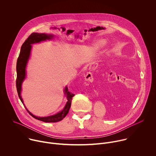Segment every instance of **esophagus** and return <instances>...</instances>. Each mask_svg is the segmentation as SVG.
<instances>
[{
  "label": "esophagus",
  "mask_w": 156,
  "mask_h": 156,
  "mask_svg": "<svg viewBox=\"0 0 156 156\" xmlns=\"http://www.w3.org/2000/svg\"><path fill=\"white\" fill-rule=\"evenodd\" d=\"M94 65H96V63H94ZM94 68V67H93ZM85 80L87 81H90V82H93V75L91 74V73L89 72L87 73L86 76H85Z\"/></svg>",
  "instance_id": "obj_1"
}]
</instances>
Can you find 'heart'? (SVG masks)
<instances>
[{
  "label": "heart",
  "instance_id": "b5f03b06",
  "mask_svg": "<svg viewBox=\"0 0 156 156\" xmlns=\"http://www.w3.org/2000/svg\"><path fill=\"white\" fill-rule=\"evenodd\" d=\"M104 44V41L102 39H99L96 41L94 44H93V46L96 48H100L102 47Z\"/></svg>",
  "mask_w": 156,
  "mask_h": 156
}]
</instances>
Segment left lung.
Returning a JSON list of instances; mask_svg holds the SVG:
<instances>
[{
  "instance_id": "left-lung-1",
  "label": "left lung",
  "mask_w": 156,
  "mask_h": 156,
  "mask_svg": "<svg viewBox=\"0 0 156 156\" xmlns=\"http://www.w3.org/2000/svg\"><path fill=\"white\" fill-rule=\"evenodd\" d=\"M119 71H120V75L126 78H133L136 74V66H133L131 64L122 65L119 67Z\"/></svg>"
}]
</instances>
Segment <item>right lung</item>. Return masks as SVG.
I'll list each match as a JSON object with an SVG mask.
<instances>
[{"label": "right lung", "mask_w": 156, "mask_h": 156, "mask_svg": "<svg viewBox=\"0 0 156 156\" xmlns=\"http://www.w3.org/2000/svg\"><path fill=\"white\" fill-rule=\"evenodd\" d=\"M53 36L51 34H47L45 33H32L28 38L24 42L23 45L21 46V51L20 52L19 57L17 59L16 62V90L18 92V94L19 96L20 99L21 100V102L23 103V100L20 96L21 91V84L22 82L23 81L25 76H26V71L25 68L27 66V62L29 59L30 52L31 49V44L39 42L42 41H44L46 39H50ZM65 93L66 95V98H67V102H66L64 108L59 113L49 116L46 117H37L36 116H34L33 115L31 112H30L28 110V109L26 108L28 112V113L34 119L41 120L44 122H57L59 121H61L63 119V118L65 117V116L67 115L69 113V111L70 110V108L71 107V103L72 101V98L75 96L74 94L72 93H70L68 91V87H65Z\"/></svg>", "instance_id": "right-lung-1"}]
</instances>
